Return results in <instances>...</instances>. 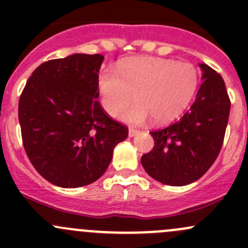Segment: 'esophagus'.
I'll return each mask as SVG.
<instances>
[{"label": "esophagus", "mask_w": 248, "mask_h": 248, "mask_svg": "<svg viewBox=\"0 0 248 248\" xmlns=\"http://www.w3.org/2000/svg\"><path fill=\"white\" fill-rule=\"evenodd\" d=\"M137 133H138V131H137V129H134V128H132V127L128 129V137H129V138H133V137L136 136Z\"/></svg>", "instance_id": "1"}]
</instances>
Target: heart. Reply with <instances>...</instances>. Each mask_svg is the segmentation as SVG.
I'll use <instances>...</instances> for the list:
<instances>
[{
    "instance_id": "b5f03b06",
    "label": "heart",
    "mask_w": 248,
    "mask_h": 248,
    "mask_svg": "<svg viewBox=\"0 0 248 248\" xmlns=\"http://www.w3.org/2000/svg\"><path fill=\"white\" fill-rule=\"evenodd\" d=\"M199 74L191 63L161 57L137 56L119 64V72L104 69L98 90L104 110L116 116L132 102L138 103L121 115L122 121L140 124L151 117L167 124L179 117L198 90Z\"/></svg>"
}]
</instances>
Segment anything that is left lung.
<instances>
[{"label":"left lung","instance_id":"obj_1","mask_svg":"<svg viewBox=\"0 0 248 248\" xmlns=\"http://www.w3.org/2000/svg\"><path fill=\"white\" fill-rule=\"evenodd\" d=\"M202 85L188 111L170 126L151 132L155 146L141 164L152 179L185 186L201 179L221 151L231 111L223 78L199 63Z\"/></svg>","mask_w":248,"mask_h":248}]
</instances>
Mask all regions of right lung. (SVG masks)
<instances>
[{"label": "right lung", "mask_w": 248, "mask_h": 248, "mask_svg": "<svg viewBox=\"0 0 248 248\" xmlns=\"http://www.w3.org/2000/svg\"><path fill=\"white\" fill-rule=\"evenodd\" d=\"M102 55L73 54L34 69L19 99L22 144L37 171L63 188L97 181L128 128L97 101Z\"/></svg>", "instance_id": "obj_1"}]
</instances>
